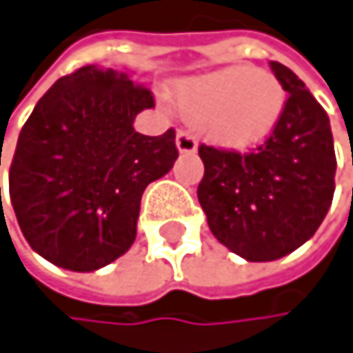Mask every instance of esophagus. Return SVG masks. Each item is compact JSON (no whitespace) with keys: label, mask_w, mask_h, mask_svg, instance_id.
Here are the masks:
<instances>
[{"label":"esophagus","mask_w":353,"mask_h":353,"mask_svg":"<svg viewBox=\"0 0 353 353\" xmlns=\"http://www.w3.org/2000/svg\"><path fill=\"white\" fill-rule=\"evenodd\" d=\"M175 145L182 154H192L196 152V137L190 131H178V137H175Z\"/></svg>","instance_id":"obj_1"}]
</instances>
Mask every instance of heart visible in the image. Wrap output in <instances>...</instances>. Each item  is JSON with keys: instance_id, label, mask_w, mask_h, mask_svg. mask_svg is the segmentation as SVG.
<instances>
[{"instance_id": "heart-1", "label": "heart", "mask_w": 353, "mask_h": 353, "mask_svg": "<svg viewBox=\"0 0 353 353\" xmlns=\"http://www.w3.org/2000/svg\"><path fill=\"white\" fill-rule=\"evenodd\" d=\"M173 94L186 118L201 123L214 141L237 150L263 141L286 103L281 84L248 65L180 80Z\"/></svg>"}]
</instances>
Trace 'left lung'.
Masks as SVG:
<instances>
[{
    "label": "left lung",
    "mask_w": 353,
    "mask_h": 353,
    "mask_svg": "<svg viewBox=\"0 0 353 353\" xmlns=\"http://www.w3.org/2000/svg\"><path fill=\"white\" fill-rule=\"evenodd\" d=\"M271 72L288 92L269 139L254 152L199 145L196 196L214 237L250 263L277 261L314 237L334 192V145L324 108L286 65Z\"/></svg>",
    "instance_id": "8db88e82"
}]
</instances>
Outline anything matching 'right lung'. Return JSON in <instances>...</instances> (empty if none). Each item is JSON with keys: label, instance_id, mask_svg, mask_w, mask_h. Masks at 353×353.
<instances>
[{"label": "right lung", "instance_id": "1", "mask_svg": "<svg viewBox=\"0 0 353 353\" xmlns=\"http://www.w3.org/2000/svg\"><path fill=\"white\" fill-rule=\"evenodd\" d=\"M145 108H154L150 90L97 65L59 78L33 108L12 157L10 201L48 263L88 273L133 245L145 186L178 159L173 129H133Z\"/></svg>", "mask_w": 353, "mask_h": 353}]
</instances>
